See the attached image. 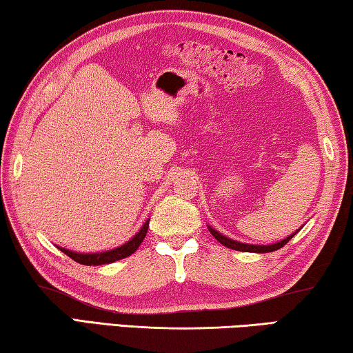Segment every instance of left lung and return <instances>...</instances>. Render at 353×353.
Instances as JSON below:
<instances>
[{"label": "left lung", "instance_id": "1", "mask_svg": "<svg viewBox=\"0 0 353 353\" xmlns=\"http://www.w3.org/2000/svg\"><path fill=\"white\" fill-rule=\"evenodd\" d=\"M208 230L211 232V235H213L216 240H218L221 245H224L227 248L230 249H235V251H243V252H259V254H265V252H273V251H278L279 248H283L284 245H287L292 240V236L295 235V233L300 232V229H298L296 232L290 233L289 236H285L284 240L281 241H276V243H271V245H251V243H241V241H236L233 240V238H229L225 235H222V233H219L216 229H213V227L208 225Z\"/></svg>", "mask_w": 353, "mask_h": 353}]
</instances>
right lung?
I'll use <instances>...</instances> for the list:
<instances>
[{
	"instance_id": "1",
	"label": "right lung",
	"mask_w": 353,
	"mask_h": 353,
	"mask_svg": "<svg viewBox=\"0 0 353 353\" xmlns=\"http://www.w3.org/2000/svg\"><path fill=\"white\" fill-rule=\"evenodd\" d=\"M148 225H150V219L145 221V224L140 227V230L135 233V235L131 238V240L124 243V245L118 246V248H113V249H108V251H102V252H75V251H70V249L66 248H61V246H57L59 251L66 254L75 262L82 263V265H105V263H113L117 262V260H121L124 257H129L131 254H134L137 251L139 246L142 245L143 238L146 236V232H148Z\"/></svg>"
}]
</instances>
